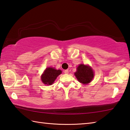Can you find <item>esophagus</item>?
Here are the masks:
<instances>
[{
    "mask_svg": "<svg viewBox=\"0 0 130 130\" xmlns=\"http://www.w3.org/2000/svg\"><path fill=\"white\" fill-rule=\"evenodd\" d=\"M64 73H65V74H68V73H69V70H68V69L65 70H64Z\"/></svg>",
    "mask_w": 130,
    "mask_h": 130,
    "instance_id": "1",
    "label": "esophagus"
}]
</instances>
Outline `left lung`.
<instances>
[{"instance_id": "obj_1", "label": "left lung", "mask_w": 130, "mask_h": 130, "mask_svg": "<svg viewBox=\"0 0 130 130\" xmlns=\"http://www.w3.org/2000/svg\"><path fill=\"white\" fill-rule=\"evenodd\" d=\"M74 75L79 82L86 85L92 81L94 76V73L90 66L80 64L77 68V71L74 73Z\"/></svg>"}]
</instances>
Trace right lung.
<instances>
[{"label":"right lung","mask_w":130,"mask_h":130,"mask_svg":"<svg viewBox=\"0 0 130 130\" xmlns=\"http://www.w3.org/2000/svg\"><path fill=\"white\" fill-rule=\"evenodd\" d=\"M62 71L61 70H57L53 68H47L44 70L43 74L41 75V79L43 84L51 85H52L53 82L59 75L61 74Z\"/></svg>","instance_id":"obj_1"}]
</instances>
